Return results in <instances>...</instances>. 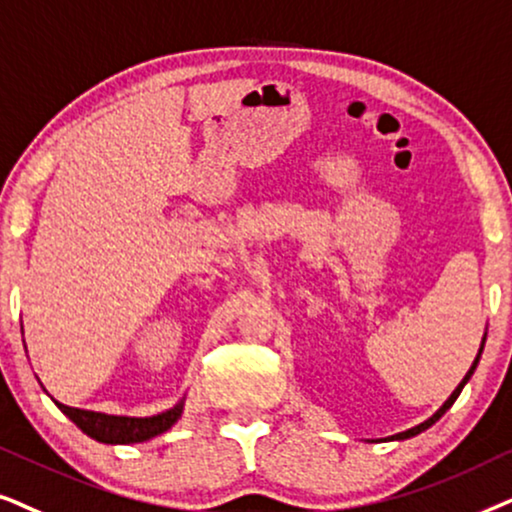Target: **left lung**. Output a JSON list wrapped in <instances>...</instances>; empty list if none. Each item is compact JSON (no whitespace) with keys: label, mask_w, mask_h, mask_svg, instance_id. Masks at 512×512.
<instances>
[{"label":"left lung","mask_w":512,"mask_h":512,"mask_svg":"<svg viewBox=\"0 0 512 512\" xmlns=\"http://www.w3.org/2000/svg\"><path fill=\"white\" fill-rule=\"evenodd\" d=\"M485 339H487V335H485ZM485 339H482V344H480V351H478V356H475V360H473V365H470V370L466 372V377H463V379H461V384L454 388V393H452V395H449V398L445 400V405H442V407H440V410H438V412H435L431 419H426V421H424V424L414 426V428H410V431H403V433H398V435H391V440H407V438H412V435H419L421 431H426V428H431V426L435 424V421H438V419L442 417V414H445V412L449 410V407H452V405H454V400H456V398H459V393L463 391V386H466V384H468V379H470V377H473L475 367H478V363H480L482 349H485Z\"/></svg>","instance_id":"8db88e82"}]
</instances>
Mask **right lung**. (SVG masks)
<instances>
[{
    "instance_id": "add662e5",
    "label": "right lung",
    "mask_w": 512,
    "mask_h": 512,
    "mask_svg": "<svg viewBox=\"0 0 512 512\" xmlns=\"http://www.w3.org/2000/svg\"><path fill=\"white\" fill-rule=\"evenodd\" d=\"M53 403L81 431L91 435L93 440L105 442V445H131V442H145L149 438H156V435L166 433L182 417V410H185V400H180L175 407H170V410L161 414H154V417H114V414L67 407L58 403V400H53Z\"/></svg>"
}]
</instances>
